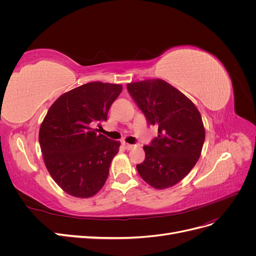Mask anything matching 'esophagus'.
I'll return each instance as SVG.
<instances>
[{
  "label": "esophagus",
  "instance_id": "1",
  "mask_svg": "<svg viewBox=\"0 0 256 256\" xmlns=\"http://www.w3.org/2000/svg\"><path fill=\"white\" fill-rule=\"evenodd\" d=\"M122 146L125 147L126 150H131L134 147V145L132 144H129V143H127V142H122Z\"/></svg>",
  "mask_w": 256,
  "mask_h": 256
}]
</instances>
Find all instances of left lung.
I'll list each match as a JSON object with an SVG mask.
<instances>
[{
  "instance_id": "obj_1",
  "label": "left lung",
  "mask_w": 256,
  "mask_h": 256,
  "mask_svg": "<svg viewBox=\"0 0 256 256\" xmlns=\"http://www.w3.org/2000/svg\"><path fill=\"white\" fill-rule=\"evenodd\" d=\"M127 90L150 125L158 127V136L143 147L145 160L136 166L138 172L154 189L173 187L189 174L202 152V116L187 96L164 80L128 83Z\"/></svg>"
}]
</instances>
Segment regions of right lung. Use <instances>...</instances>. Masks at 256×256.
<instances>
[{"label": "right lung", "instance_id": "obj_1", "mask_svg": "<svg viewBox=\"0 0 256 256\" xmlns=\"http://www.w3.org/2000/svg\"><path fill=\"white\" fill-rule=\"evenodd\" d=\"M122 85L88 82L60 95L40 125L44 162L53 180L74 198L94 196L104 187L120 142L94 129L108 112Z\"/></svg>", "mask_w": 256, "mask_h": 256}]
</instances>
